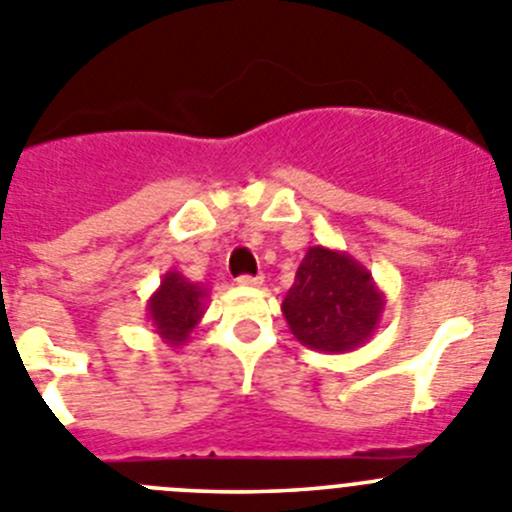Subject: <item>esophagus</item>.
Instances as JSON below:
<instances>
[{
	"mask_svg": "<svg viewBox=\"0 0 512 512\" xmlns=\"http://www.w3.org/2000/svg\"><path fill=\"white\" fill-rule=\"evenodd\" d=\"M237 285H242V288H260L262 275H242V278H237Z\"/></svg>",
	"mask_w": 512,
	"mask_h": 512,
	"instance_id": "obj_1",
	"label": "esophagus"
}]
</instances>
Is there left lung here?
<instances>
[{"label":"left lung","mask_w":512,"mask_h":512,"mask_svg":"<svg viewBox=\"0 0 512 512\" xmlns=\"http://www.w3.org/2000/svg\"><path fill=\"white\" fill-rule=\"evenodd\" d=\"M386 298L366 265L343 250L313 245L283 298L290 333L321 353H348L371 341Z\"/></svg>","instance_id":"left-lung-1"}]
</instances>
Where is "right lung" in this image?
<instances>
[{
	"mask_svg": "<svg viewBox=\"0 0 512 512\" xmlns=\"http://www.w3.org/2000/svg\"><path fill=\"white\" fill-rule=\"evenodd\" d=\"M209 293L207 285L191 283L181 272H164L161 285L146 300V318L156 336L169 348L186 346L207 313Z\"/></svg>",
	"mask_w": 512,
	"mask_h": 512,
	"instance_id": "1",
	"label": "right lung"
}]
</instances>
